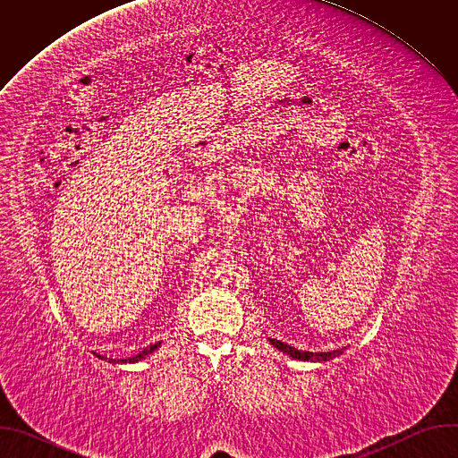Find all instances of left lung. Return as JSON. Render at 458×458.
I'll list each match as a JSON object with an SVG mask.
<instances>
[{"instance_id":"obj_1","label":"left lung","mask_w":458,"mask_h":458,"mask_svg":"<svg viewBox=\"0 0 458 458\" xmlns=\"http://www.w3.org/2000/svg\"><path fill=\"white\" fill-rule=\"evenodd\" d=\"M270 343L277 348V350H281L283 353H288L290 357H293V359H299V360H330V359H335L337 355H341L343 352H320V353H313V352H301V350H297V348H292V346H288V344H284V343H281V341H277V339H270Z\"/></svg>"}]
</instances>
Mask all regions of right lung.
Wrapping results in <instances>:
<instances>
[{
    "label": "right lung",
    "mask_w": 458,
    "mask_h": 458,
    "mask_svg": "<svg viewBox=\"0 0 458 458\" xmlns=\"http://www.w3.org/2000/svg\"><path fill=\"white\" fill-rule=\"evenodd\" d=\"M161 343H157V344H152L150 348H145L140 355H134V357H128V359H124V360H121V362H138V360H141V359H145L147 355H150L154 350H157V346H159ZM98 357H101V355H98ZM101 359H105L106 360V357H101ZM108 362H115L114 359H108ZM119 362V360H117Z\"/></svg>",
    "instance_id": "right-lung-1"
}]
</instances>
